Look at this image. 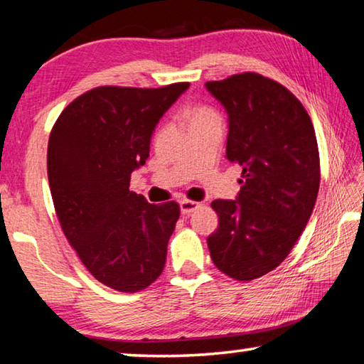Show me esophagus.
Wrapping results in <instances>:
<instances>
[{"label":"esophagus","instance_id":"obj_1","mask_svg":"<svg viewBox=\"0 0 364 364\" xmlns=\"http://www.w3.org/2000/svg\"><path fill=\"white\" fill-rule=\"evenodd\" d=\"M199 207H200L199 202H194V200L184 199V200L180 202V208H181V213H183V215L193 213V212L196 210V208H199Z\"/></svg>","mask_w":364,"mask_h":364}]
</instances>
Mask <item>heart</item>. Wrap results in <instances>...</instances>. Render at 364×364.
Returning a JSON list of instances; mask_svg holds the SVG:
<instances>
[{"label":"heart","mask_w":364,"mask_h":364,"mask_svg":"<svg viewBox=\"0 0 364 364\" xmlns=\"http://www.w3.org/2000/svg\"><path fill=\"white\" fill-rule=\"evenodd\" d=\"M215 119H218V117H217V114L213 112L212 109H207V107L194 109L193 112H191V127L196 125V123L207 122V120H215Z\"/></svg>","instance_id":"1"}]
</instances>
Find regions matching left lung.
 <instances>
[{
    "label": "left lung",
    "mask_w": 364,
    "mask_h": 364,
    "mask_svg": "<svg viewBox=\"0 0 364 364\" xmlns=\"http://www.w3.org/2000/svg\"><path fill=\"white\" fill-rule=\"evenodd\" d=\"M205 88L228 114L226 159L242 167L236 199H217L218 228L207 237L220 271L237 281L269 273L304 232L319 189L313 123L291 91L245 72Z\"/></svg>",
    "instance_id": "obj_1"
}]
</instances>
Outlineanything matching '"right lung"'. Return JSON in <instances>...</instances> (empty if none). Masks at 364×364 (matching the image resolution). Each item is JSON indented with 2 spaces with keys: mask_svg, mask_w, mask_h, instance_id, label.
<instances>
[{
  "mask_svg": "<svg viewBox=\"0 0 364 364\" xmlns=\"http://www.w3.org/2000/svg\"><path fill=\"white\" fill-rule=\"evenodd\" d=\"M189 88L100 86L67 106L49 136L48 180L65 237L95 278L120 292L156 281L180 218L176 202L130 191L159 120Z\"/></svg>",
  "mask_w": 364,
  "mask_h": 364,
  "instance_id": "obj_1",
  "label": "right lung"
}]
</instances>
